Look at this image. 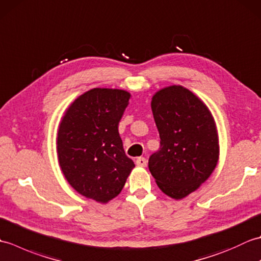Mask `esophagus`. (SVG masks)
<instances>
[{
    "label": "esophagus",
    "instance_id": "1",
    "mask_svg": "<svg viewBox=\"0 0 261 261\" xmlns=\"http://www.w3.org/2000/svg\"><path fill=\"white\" fill-rule=\"evenodd\" d=\"M136 164H137V166H139V167H146V166H147V160H146V158L139 157V158L136 160Z\"/></svg>",
    "mask_w": 261,
    "mask_h": 261
}]
</instances>
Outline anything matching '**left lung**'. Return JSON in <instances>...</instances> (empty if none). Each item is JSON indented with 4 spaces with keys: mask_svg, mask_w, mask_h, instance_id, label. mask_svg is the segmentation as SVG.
<instances>
[{
    "mask_svg": "<svg viewBox=\"0 0 261 261\" xmlns=\"http://www.w3.org/2000/svg\"><path fill=\"white\" fill-rule=\"evenodd\" d=\"M151 110L160 148L149 158V170L163 193L181 199L206 181L218 165L215 120L206 104L181 85L154 93Z\"/></svg>",
    "mask_w": 261,
    "mask_h": 261,
    "instance_id": "obj_1",
    "label": "left lung"
}]
</instances>
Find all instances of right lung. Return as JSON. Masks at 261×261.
<instances>
[{
	"label": "right lung",
	"mask_w": 261,
	"mask_h": 261,
	"mask_svg": "<svg viewBox=\"0 0 261 261\" xmlns=\"http://www.w3.org/2000/svg\"><path fill=\"white\" fill-rule=\"evenodd\" d=\"M130 97L119 88H92L70 103L57 130L58 163L66 180L102 204L119 195L135 168L118 130Z\"/></svg>",
	"instance_id": "obj_1"
}]
</instances>
